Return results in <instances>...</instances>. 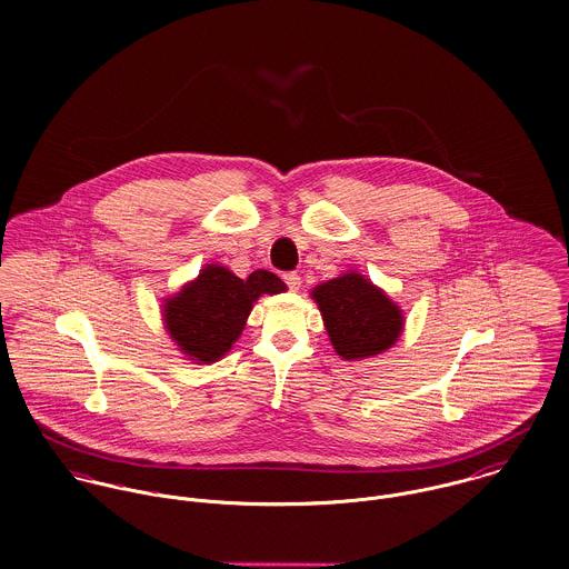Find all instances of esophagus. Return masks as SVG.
Returning <instances> with one entry per match:
<instances>
[{
  "label": "esophagus",
  "mask_w": 569,
  "mask_h": 569,
  "mask_svg": "<svg viewBox=\"0 0 569 569\" xmlns=\"http://www.w3.org/2000/svg\"><path fill=\"white\" fill-rule=\"evenodd\" d=\"M283 281L288 283V288H290L292 292H297V290L301 288V277H299L297 272H288V274H283Z\"/></svg>",
  "instance_id": "esophagus-1"
}]
</instances>
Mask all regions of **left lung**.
<instances>
[{
	"instance_id": "obj_1",
	"label": "left lung",
	"mask_w": 569,
	"mask_h": 569,
	"mask_svg": "<svg viewBox=\"0 0 569 569\" xmlns=\"http://www.w3.org/2000/svg\"><path fill=\"white\" fill-rule=\"evenodd\" d=\"M312 299L342 360H362L382 353L402 335V310L353 270L317 286Z\"/></svg>"
}]
</instances>
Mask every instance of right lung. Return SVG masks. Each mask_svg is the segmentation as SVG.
<instances>
[{
	"instance_id": "1",
	"label": "right lung",
	"mask_w": 569,
	"mask_h": 569,
	"mask_svg": "<svg viewBox=\"0 0 569 569\" xmlns=\"http://www.w3.org/2000/svg\"><path fill=\"white\" fill-rule=\"evenodd\" d=\"M279 292H286V283L268 270H254L248 279H239L224 266L209 263L198 279L164 299V328L189 360L209 365L241 337L252 303L261 295Z\"/></svg>"
}]
</instances>
